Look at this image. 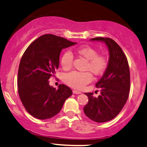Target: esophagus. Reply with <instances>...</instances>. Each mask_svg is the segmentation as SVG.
I'll use <instances>...</instances> for the list:
<instances>
[{
    "instance_id": "1",
    "label": "esophagus",
    "mask_w": 147,
    "mask_h": 147,
    "mask_svg": "<svg viewBox=\"0 0 147 147\" xmlns=\"http://www.w3.org/2000/svg\"><path fill=\"white\" fill-rule=\"evenodd\" d=\"M72 92H73V94H79L81 93V92L77 91V90H72Z\"/></svg>"
}]
</instances>
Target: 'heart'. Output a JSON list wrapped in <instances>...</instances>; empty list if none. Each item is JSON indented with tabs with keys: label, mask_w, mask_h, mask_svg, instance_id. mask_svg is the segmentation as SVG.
Listing matches in <instances>:
<instances>
[{
	"label": "heart",
	"mask_w": 147,
	"mask_h": 147,
	"mask_svg": "<svg viewBox=\"0 0 147 147\" xmlns=\"http://www.w3.org/2000/svg\"><path fill=\"white\" fill-rule=\"evenodd\" d=\"M77 53L88 61L86 70H90L95 75H100L105 71L107 66V59L105 56L98 55L96 49L84 46L77 49ZM73 55L70 51H66L61 58V66L64 70L72 67ZM92 80V75L89 72H80L72 71L65 76V81L68 85L75 88H82Z\"/></svg>",
	"instance_id": "b5f03b06"
}]
</instances>
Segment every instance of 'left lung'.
Listing matches in <instances>:
<instances>
[{
	"label": "left lung",
	"instance_id": "obj_1",
	"mask_svg": "<svg viewBox=\"0 0 147 147\" xmlns=\"http://www.w3.org/2000/svg\"><path fill=\"white\" fill-rule=\"evenodd\" d=\"M90 40L105 44L109 61L103 75L96 84L100 90V95L94 97L93 92L85 93L88 102L84 111L92 121L105 123L116 117L126 103L130 90L129 68L123 50L112 39L96 38Z\"/></svg>",
	"mask_w": 147,
	"mask_h": 147
}]
</instances>
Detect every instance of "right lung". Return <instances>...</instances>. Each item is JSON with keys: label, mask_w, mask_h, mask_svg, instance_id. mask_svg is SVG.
Listing matches in <instances>:
<instances>
[{"label": "right lung", "mask_w": 147, "mask_h": 147, "mask_svg": "<svg viewBox=\"0 0 147 147\" xmlns=\"http://www.w3.org/2000/svg\"><path fill=\"white\" fill-rule=\"evenodd\" d=\"M52 34L40 36L26 49L21 58L18 73V88L26 110L33 117L46 120L55 116L72 95L70 88L61 84L58 89L49 85L59 68L62 49L75 45Z\"/></svg>", "instance_id": "right-lung-1"}]
</instances>
